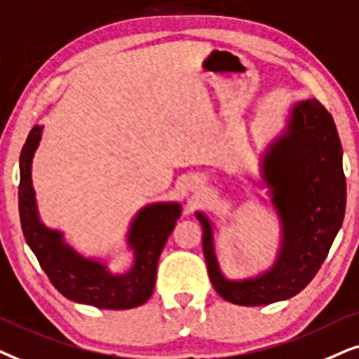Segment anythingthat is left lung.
Masks as SVG:
<instances>
[{
  "label": "left lung",
  "mask_w": 359,
  "mask_h": 359,
  "mask_svg": "<svg viewBox=\"0 0 359 359\" xmlns=\"http://www.w3.org/2000/svg\"><path fill=\"white\" fill-rule=\"evenodd\" d=\"M259 167L255 184L266 189L280 228L269 269L243 279L224 276L215 251L213 219L195 212L215 290L228 302L246 307L287 300L307 287L340 231L346 208L341 142L332 114L318 100H300L289 108Z\"/></svg>",
  "instance_id": "obj_1"
}]
</instances>
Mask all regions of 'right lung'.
<instances>
[{"label": "right lung", "mask_w": 359, "mask_h": 359, "mask_svg": "<svg viewBox=\"0 0 359 359\" xmlns=\"http://www.w3.org/2000/svg\"><path fill=\"white\" fill-rule=\"evenodd\" d=\"M42 130L44 126L39 124L32 128L19 157V218L27 246L64 297L108 310L142 305L154 292L157 261L180 218L182 205L154 202L137 210L126 235L133 264L124 272H113L109 257L83 256L65 241L60 229L42 223L32 187V159L42 140Z\"/></svg>", "instance_id": "1"}]
</instances>
